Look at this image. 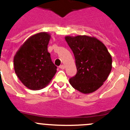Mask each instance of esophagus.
Masks as SVG:
<instances>
[{
    "label": "esophagus",
    "mask_w": 130,
    "mask_h": 130,
    "mask_svg": "<svg viewBox=\"0 0 130 130\" xmlns=\"http://www.w3.org/2000/svg\"><path fill=\"white\" fill-rule=\"evenodd\" d=\"M59 68H60V69H62V70H64V68H65V66H64V65H60V66H59Z\"/></svg>",
    "instance_id": "34e87169"
}]
</instances>
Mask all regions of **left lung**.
Instances as JSON below:
<instances>
[{
    "label": "left lung",
    "instance_id": "1",
    "mask_svg": "<svg viewBox=\"0 0 130 130\" xmlns=\"http://www.w3.org/2000/svg\"><path fill=\"white\" fill-rule=\"evenodd\" d=\"M66 42L75 57L76 75L70 79L73 88L83 94L98 90L112 69V57L105 45L95 37L67 36Z\"/></svg>",
    "mask_w": 130,
    "mask_h": 130
}]
</instances>
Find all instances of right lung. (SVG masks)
I'll return each instance as SVG.
<instances>
[{"label":"right lung","mask_w":130,"mask_h":130,"mask_svg":"<svg viewBox=\"0 0 130 130\" xmlns=\"http://www.w3.org/2000/svg\"><path fill=\"white\" fill-rule=\"evenodd\" d=\"M50 39V34L45 32L32 35L24 42L13 58L16 75L31 90L44 88L57 72V66L47 51Z\"/></svg>","instance_id":"right-lung-1"}]
</instances>
